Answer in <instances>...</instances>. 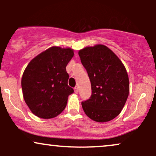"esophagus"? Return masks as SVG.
Returning <instances> with one entry per match:
<instances>
[{
  "mask_svg": "<svg viewBox=\"0 0 156 156\" xmlns=\"http://www.w3.org/2000/svg\"><path fill=\"white\" fill-rule=\"evenodd\" d=\"M74 90H75V92H76V94H78V87H75Z\"/></svg>",
  "mask_w": 156,
  "mask_h": 156,
  "instance_id": "obj_1",
  "label": "esophagus"
}]
</instances>
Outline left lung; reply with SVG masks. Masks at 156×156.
I'll use <instances>...</instances> for the list:
<instances>
[{"mask_svg":"<svg viewBox=\"0 0 156 156\" xmlns=\"http://www.w3.org/2000/svg\"><path fill=\"white\" fill-rule=\"evenodd\" d=\"M92 86V95L81 103L92 120L105 122L120 114L129 94V78L117 55L103 44L86 47L78 51Z\"/></svg>","mask_w":156,"mask_h":156,"instance_id":"1","label":"left lung"}]
</instances>
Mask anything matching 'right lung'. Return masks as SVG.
Instances as JSON below:
<instances>
[{
	"instance_id": "1",
	"label": "right lung",
	"mask_w": 156,
	"mask_h": 156,
	"mask_svg": "<svg viewBox=\"0 0 156 156\" xmlns=\"http://www.w3.org/2000/svg\"><path fill=\"white\" fill-rule=\"evenodd\" d=\"M74 55L72 48L53 46L34 58L21 80L23 98L31 112L42 119L55 117L74 92L67 84L66 67Z\"/></svg>"
}]
</instances>
